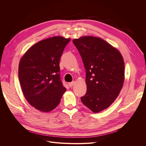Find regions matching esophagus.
I'll return each instance as SVG.
<instances>
[{
  "mask_svg": "<svg viewBox=\"0 0 146 146\" xmlns=\"http://www.w3.org/2000/svg\"><path fill=\"white\" fill-rule=\"evenodd\" d=\"M74 84H75V82H70V83H69L68 85H69V87H72V86H74Z\"/></svg>",
  "mask_w": 146,
  "mask_h": 146,
  "instance_id": "1",
  "label": "esophagus"
}]
</instances>
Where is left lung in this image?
Instances as JSON below:
<instances>
[{
	"instance_id": "left-lung-1",
	"label": "left lung",
	"mask_w": 146,
	"mask_h": 146,
	"mask_svg": "<svg viewBox=\"0 0 146 146\" xmlns=\"http://www.w3.org/2000/svg\"><path fill=\"white\" fill-rule=\"evenodd\" d=\"M73 43L86 69L87 91L81 100L92 112L107 109L116 100L123 86L125 67L117 48L100 38L85 36Z\"/></svg>"
}]
</instances>
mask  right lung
<instances>
[{
  "label": "right lung",
  "mask_w": 146,
  "mask_h": 146,
  "mask_svg": "<svg viewBox=\"0 0 146 146\" xmlns=\"http://www.w3.org/2000/svg\"><path fill=\"white\" fill-rule=\"evenodd\" d=\"M70 38L54 36L29 48L19 64V80L28 102L42 112H49L60 102L66 91L60 80V60Z\"/></svg>",
  "instance_id": "obj_1"
}]
</instances>
